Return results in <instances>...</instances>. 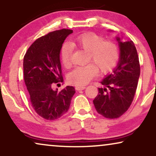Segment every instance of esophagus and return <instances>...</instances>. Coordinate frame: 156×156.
<instances>
[{"mask_svg": "<svg viewBox=\"0 0 156 156\" xmlns=\"http://www.w3.org/2000/svg\"><path fill=\"white\" fill-rule=\"evenodd\" d=\"M85 88H86V87L85 86H76L75 87V89L76 90H83V89H84Z\"/></svg>", "mask_w": 156, "mask_h": 156, "instance_id": "1", "label": "esophagus"}]
</instances>
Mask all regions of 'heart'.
<instances>
[{"mask_svg": "<svg viewBox=\"0 0 156 156\" xmlns=\"http://www.w3.org/2000/svg\"><path fill=\"white\" fill-rule=\"evenodd\" d=\"M74 48L87 52V65L78 67L70 72L68 82L76 86L88 84L96 76L99 70L100 74H107L116 67L119 59L118 45L112 40H104L102 36L92 32L81 34L70 41ZM72 48L65 43L60 50V57L64 67L69 69L72 65Z\"/></svg>", "mask_w": 156, "mask_h": 156, "instance_id": "b5f03b06", "label": "heart"}]
</instances>
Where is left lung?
<instances>
[{"mask_svg":"<svg viewBox=\"0 0 156 156\" xmlns=\"http://www.w3.org/2000/svg\"><path fill=\"white\" fill-rule=\"evenodd\" d=\"M116 40L120 48L118 65L101 81L104 87L98 88L99 93L93 101L97 112L111 119L119 118L129 109L140 76L139 59L133 42Z\"/></svg>","mask_w":156,"mask_h":156,"instance_id":"left-lung-1","label":"left lung"}]
</instances>
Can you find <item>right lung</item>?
Wrapping results in <instances>:
<instances>
[{
    "label": "right lung",
    "mask_w": 156,
    "mask_h": 156,
    "mask_svg": "<svg viewBox=\"0 0 156 156\" xmlns=\"http://www.w3.org/2000/svg\"><path fill=\"white\" fill-rule=\"evenodd\" d=\"M73 30L62 29L50 32L35 40L23 59L25 86L35 112L46 120L60 118L69 110L74 87L67 86L57 92L55 84L63 82L59 53L66 37Z\"/></svg>",
    "instance_id": "add662e5"
}]
</instances>
